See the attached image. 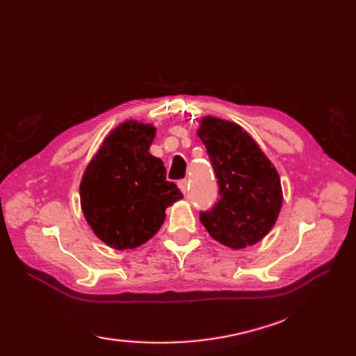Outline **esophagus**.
Here are the masks:
<instances>
[{"instance_id": "34e87169", "label": "esophagus", "mask_w": 356, "mask_h": 356, "mask_svg": "<svg viewBox=\"0 0 356 356\" xmlns=\"http://www.w3.org/2000/svg\"><path fill=\"white\" fill-rule=\"evenodd\" d=\"M178 187H179V190L182 191V195H186V193H187V188H188V181H187V179H181V181H178Z\"/></svg>"}]
</instances>
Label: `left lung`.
Instances as JSON below:
<instances>
[{"instance_id": "1", "label": "left lung", "mask_w": 356, "mask_h": 356, "mask_svg": "<svg viewBox=\"0 0 356 356\" xmlns=\"http://www.w3.org/2000/svg\"><path fill=\"white\" fill-rule=\"evenodd\" d=\"M197 135L207 147L220 195L209 211L200 212V222L215 241L232 250L260 242L282 207L277 170L236 123L204 117Z\"/></svg>"}]
</instances>
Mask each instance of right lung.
<instances>
[{"mask_svg":"<svg viewBox=\"0 0 356 356\" xmlns=\"http://www.w3.org/2000/svg\"><path fill=\"white\" fill-rule=\"evenodd\" d=\"M156 129L124 122L105 138L80 184L86 221L114 250H134L159 232L165 209L182 199L166 168L148 153Z\"/></svg>","mask_w":356,"mask_h":356,"instance_id":"obj_1","label":"right lung"}]
</instances>
